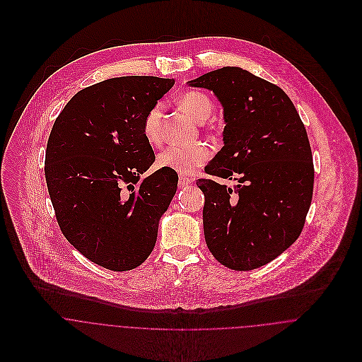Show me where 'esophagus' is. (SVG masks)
<instances>
[{
	"mask_svg": "<svg viewBox=\"0 0 362 362\" xmlns=\"http://www.w3.org/2000/svg\"><path fill=\"white\" fill-rule=\"evenodd\" d=\"M189 184H191V180H189L188 177H185V175H180V177H178V187H180V188L188 187Z\"/></svg>",
	"mask_w": 362,
	"mask_h": 362,
	"instance_id": "esophagus-1",
	"label": "esophagus"
}]
</instances>
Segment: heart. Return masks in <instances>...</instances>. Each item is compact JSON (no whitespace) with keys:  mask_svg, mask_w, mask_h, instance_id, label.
<instances>
[{"mask_svg":"<svg viewBox=\"0 0 362 362\" xmlns=\"http://www.w3.org/2000/svg\"><path fill=\"white\" fill-rule=\"evenodd\" d=\"M180 105L198 122H205L211 115L214 105L204 92L191 90L180 98ZM161 115L163 105L155 104L144 119V135L148 144L158 146L161 144ZM210 157V149L205 144L189 146H170L157 157V165L180 174H191Z\"/></svg>","mask_w":362,"mask_h":362,"instance_id":"b5f03b06","label":"heart"}]
</instances>
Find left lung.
I'll return each instance as SVG.
<instances>
[{
    "label": "left lung",
    "mask_w": 362,
    "mask_h": 362,
    "mask_svg": "<svg viewBox=\"0 0 362 362\" xmlns=\"http://www.w3.org/2000/svg\"><path fill=\"white\" fill-rule=\"evenodd\" d=\"M224 110V146L207 174L237 180L234 189L201 178L207 248L233 270H252L283 254L301 234L313 192L305 127L279 86L224 66L189 81Z\"/></svg>",
    "instance_id": "left-lung-1"
}]
</instances>
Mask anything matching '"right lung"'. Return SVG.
Instances as JSON below:
<instances>
[{
	"label": "right lung",
	"instance_id": "1",
	"mask_svg": "<svg viewBox=\"0 0 362 362\" xmlns=\"http://www.w3.org/2000/svg\"><path fill=\"white\" fill-rule=\"evenodd\" d=\"M173 85L157 76L107 79L78 92L52 125L45 174L58 226L85 258L108 270L148 259L175 195L174 171L142 177L156 158L144 119Z\"/></svg>",
	"mask_w": 362,
	"mask_h": 362
}]
</instances>
